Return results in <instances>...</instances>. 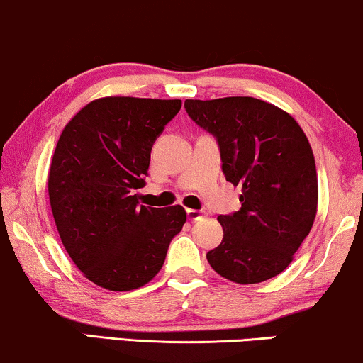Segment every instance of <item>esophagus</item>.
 <instances>
[{
    "mask_svg": "<svg viewBox=\"0 0 363 363\" xmlns=\"http://www.w3.org/2000/svg\"><path fill=\"white\" fill-rule=\"evenodd\" d=\"M204 213L203 211H197V209H187V218L191 219V221H199L201 218H203Z\"/></svg>",
    "mask_w": 363,
    "mask_h": 363,
    "instance_id": "obj_1",
    "label": "esophagus"
}]
</instances>
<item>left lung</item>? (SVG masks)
<instances>
[{"label":"left lung","instance_id":"8db88e82","mask_svg":"<svg viewBox=\"0 0 363 363\" xmlns=\"http://www.w3.org/2000/svg\"><path fill=\"white\" fill-rule=\"evenodd\" d=\"M186 112L218 140L223 172L241 186V209L221 214L211 268L240 284L288 268L313 226L318 181L313 150L290 113L253 97L186 100Z\"/></svg>","mask_w":363,"mask_h":363}]
</instances>
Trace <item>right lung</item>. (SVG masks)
<instances>
[{
    "label": "right lung",
    "instance_id": "obj_1",
    "mask_svg": "<svg viewBox=\"0 0 363 363\" xmlns=\"http://www.w3.org/2000/svg\"><path fill=\"white\" fill-rule=\"evenodd\" d=\"M181 100L104 97L67 123L48 174L60 240L77 268L110 291L144 286L186 223L182 206L139 204L150 150Z\"/></svg>",
    "mask_w": 363,
    "mask_h": 363
}]
</instances>
